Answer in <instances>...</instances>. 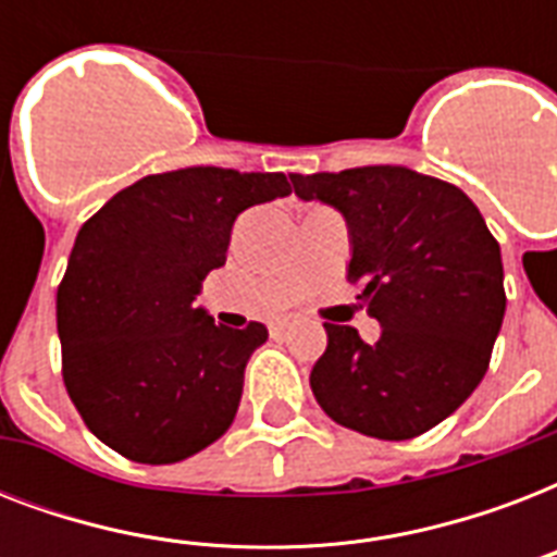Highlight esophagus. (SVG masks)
Wrapping results in <instances>:
<instances>
[{"instance_id":"34e87169","label":"esophagus","mask_w":557,"mask_h":557,"mask_svg":"<svg viewBox=\"0 0 557 557\" xmlns=\"http://www.w3.org/2000/svg\"><path fill=\"white\" fill-rule=\"evenodd\" d=\"M288 326H292V318H286V314H283V318H274V321L269 323L271 335H283V332H286Z\"/></svg>"}]
</instances>
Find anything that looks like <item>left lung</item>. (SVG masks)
Here are the masks:
<instances>
[{"label":"left lung","mask_w":557,"mask_h":557,"mask_svg":"<svg viewBox=\"0 0 557 557\" xmlns=\"http://www.w3.org/2000/svg\"><path fill=\"white\" fill-rule=\"evenodd\" d=\"M300 199L347 219V280L361 286L375 344L323 323L309 384L323 413L375 440H413L483 381L506 314L500 245L466 193L416 170L375 164L292 176Z\"/></svg>","instance_id":"obj_1"}]
</instances>
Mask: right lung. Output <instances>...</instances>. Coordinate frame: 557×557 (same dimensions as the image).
Instances as JSON below:
<instances>
[{"instance_id":"right-lung-1","label":"right lung","mask_w":557,"mask_h":557,"mask_svg":"<svg viewBox=\"0 0 557 557\" xmlns=\"http://www.w3.org/2000/svg\"><path fill=\"white\" fill-rule=\"evenodd\" d=\"M288 193L283 173L170 170L115 193L81 227L57 288L63 381L121 457L170 466L231 428L269 330L213 323L196 295L225 265L236 216Z\"/></svg>"}]
</instances>
